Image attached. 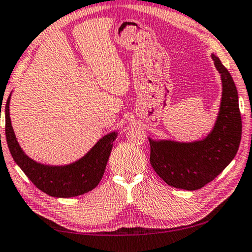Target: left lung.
<instances>
[{"label":"left lung","instance_id":"8db88e82","mask_svg":"<svg viewBox=\"0 0 252 252\" xmlns=\"http://www.w3.org/2000/svg\"><path fill=\"white\" fill-rule=\"evenodd\" d=\"M222 80L218 119L206 137L190 143L149 137L150 162L158 177L175 188L197 190L229 165L241 141L242 122L237 87L219 57L212 55Z\"/></svg>","mask_w":252,"mask_h":252}]
</instances>
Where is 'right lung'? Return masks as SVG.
Listing matches in <instances>:
<instances>
[{
  "label": "right lung",
  "mask_w": 252,
  "mask_h": 252,
  "mask_svg": "<svg viewBox=\"0 0 252 252\" xmlns=\"http://www.w3.org/2000/svg\"><path fill=\"white\" fill-rule=\"evenodd\" d=\"M10 99L5 104V136L13 160L38 189L52 197L68 198L83 195L101 180L109 158L116 131L104 135L86 156L66 165L38 163L23 152L15 137L10 118Z\"/></svg>",
  "instance_id": "obj_1"
}]
</instances>
